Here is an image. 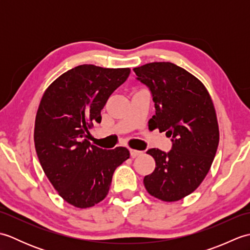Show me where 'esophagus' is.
I'll list each match as a JSON object with an SVG mask.
<instances>
[{
  "mask_svg": "<svg viewBox=\"0 0 250 250\" xmlns=\"http://www.w3.org/2000/svg\"><path fill=\"white\" fill-rule=\"evenodd\" d=\"M130 155H131L132 158H135V157H139V156L143 155V151L135 150V149H130Z\"/></svg>",
  "mask_w": 250,
  "mask_h": 250,
  "instance_id": "34e87169",
  "label": "esophagus"
}]
</instances>
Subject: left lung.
<instances>
[{
    "label": "left lung",
    "instance_id": "1",
    "mask_svg": "<svg viewBox=\"0 0 250 250\" xmlns=\"http://www.w3.org/2000/svg\"><path fill=\"white\" fill-rule=\"evenodd\" d=\"M134 72L152 93L156 115L148 124L173 142L167 153L147 151L156 167L144 177V186L156 199L179 201L199 187L214 161L219 143L214 103L204 83L174 63H147Z\"/></svg>",
    "mask_w": 250,
    "mask_h": 250
}]
</instances>
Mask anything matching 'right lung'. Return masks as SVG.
Wrapping results in <instances>:
<instances>
[{
	"instance_id": "obj_1",
	"label": "right lung",
	"mask_w": 250,
	"mask_h": 250,
	"mask_svg": "<svg viewBox=\"0 0 250 250\" xmlns=\"http://www.w3.org/2000/svg\"><path fill=\"white\" fill-rule=\"evenodd\" d=\"M130 72L78 65L52 82L42 97L34 125L37 157L59 195L77 208L104 200L115 169L130 158L125 147L104 150L88 141L93 122H101V110Z\"/></svg>"
}]
</instances>
